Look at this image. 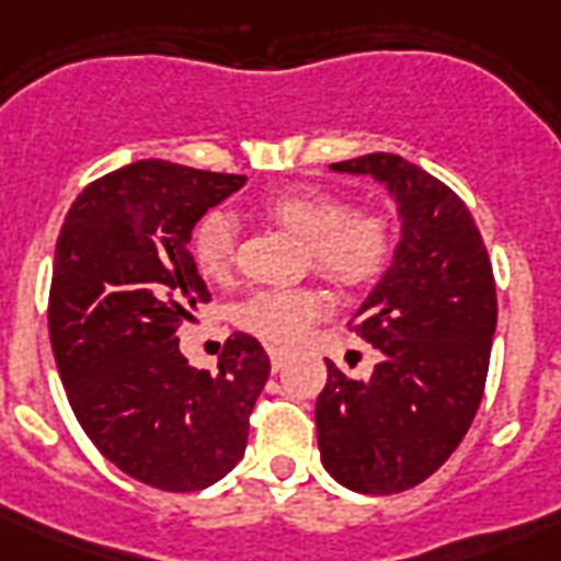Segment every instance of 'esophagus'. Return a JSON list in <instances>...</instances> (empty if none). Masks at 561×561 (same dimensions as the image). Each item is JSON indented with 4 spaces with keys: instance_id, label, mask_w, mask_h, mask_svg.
I'll list each match as a JSON object with an SVG mask.
<instances>
[{
    "instance_id": "34e87169",
    "label": "esophagus",
    "mask_w": 561,
    "mask_h": 561,
    "mask_svg": "<svg viewBox=\"0 0 561 561\" xmlns=\"http://www.w3.org/2000/svg\"><path fill=\"white\" fill-rule=\"evenodd\" d=\"M267 355H271V369L273 373H279L285 364H288V352L285 350H267Z\"/></svg>"
}]
</instances>
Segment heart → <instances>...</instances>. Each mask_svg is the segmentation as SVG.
<instances>
[{"label": "heart", "mask_w": 561, "mask_h": 561, "mask_svg": "<svg viewBox=\"0 0 561 561\" xmlns=\"http://www.w3.org/2000/svg\"><path fill=\"white\" fill-rule=\"evenodd\" d=\"M262 211L302 238L311 267L341 288H367L390 262L392 227L378 209H346L341 197L323 188H285L267 197ZM192 255L206 279H229L236 267V220L209 211L194 229ZM323 311L325 297L317 288L259 290L238 308V325L267 343L290 346L306 337Z\"/></svg>", "instance_id": "b5f03b06"}]
</instances>
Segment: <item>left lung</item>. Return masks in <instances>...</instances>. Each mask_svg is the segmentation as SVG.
Segmentation results:
<instances>
[{
    "label": "left lung",
    "instance_id": "left-lung-1",
    "mask_svg": "<svg viewBox=\"0 0 561 561\" xmlns=\"http://www.w3.org/2000/svg\"><path fill=\"white\" fill-rule=\"evenodd\" d=\"M399 203L401 241L352 329L381 352L367 381L332 360L317 396L325 471L364 495L419 486L462 443L483 399L497 297L486 244L451 188L396 153L334 162Z\"/></svg>",
    "mask_w": 561,
    "mask_h": 561
}]
</instances>
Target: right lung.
I'll list each match as a JSON object with an SVG mask.
<instances>
[{"label":"right lung","instance_id":"obj_1","mask_svg":"<svg viewBox=\"0 0 561 561\" xmlns=\"http://www.w3.org/2000/svg\"><path fill=\"white\" fill-rule=\"evenodd\" d=\"M247 178L139 160L83 188L66 211L48 290V337L75 416L113 466L162 492L218 483L244 457L271 375L236 332L218 373L188 367L178 329L209 302L188 241Z\"/></svg>","mask_w":561,"mask_h":561}]
</instances>
